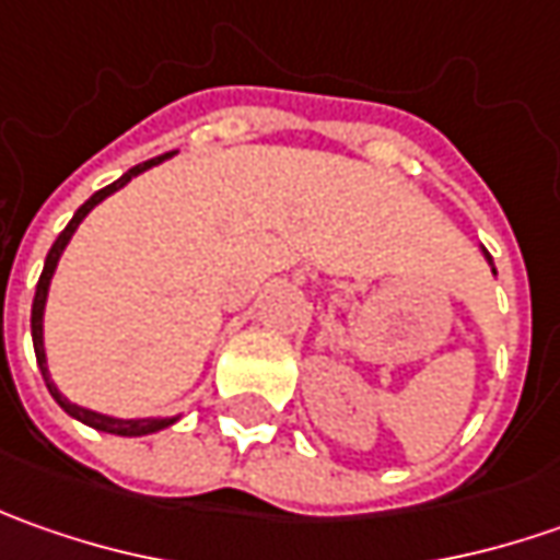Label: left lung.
<instances>
[{
  "mask_svg": "<svg viewBox=\"0 0 560 560\" xmlns=\"http://www.w3.org/2000/svg\"><path fill=\"white\" fill-rule=\"evenodd\" d=\"M480 248H483V246H480ZM483 258H486V261H489V268H492V273H495V265H492V255H489L486 248H483Z\"/></svg>",
  "mask_w": 560,
  "mask_h": 560,
  "instance_id": "obj_1",
  "label": "left lung"
}]
</instances>
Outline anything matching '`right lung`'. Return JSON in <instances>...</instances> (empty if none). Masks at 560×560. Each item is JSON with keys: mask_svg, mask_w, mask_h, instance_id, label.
<instances>
[{"mask_svg": "<svg viewBox=\"0 0 560 560\" xmlns=\"http://www.w3.org/2000/svg\"><path fill=\"white\" fill-rule=\"evenodd\" d=\"M174 152H167V155H159V159H149V162L137 164V167H130L124 177H118L115 184H108L105 189H98L93 192L86 202L80 205L74 211V218L68 221V226L58 233V240L49 248V255H46V265H43V273H39V283H36V295H33V308H31V336H33V352H36V364H39V371H43V380H46V389L52 393V398L80 423H86V427H93V430H102V433H115V436H149V433H159L164 427H171V423H177V418H112V415H102V411H93V408H83V405H77L71 398L61 396V389L52 383V376H49V361H46V342H43V317H46V299H49V287H52V277L55 268H58V261H61V252L68 248L71 243V236L77 233V226L83 224V218L96 208L98 202H105L112 192H118L124 186L130 184L133 177H140L142 171H149V167H155V164L167 162Z\"/></svg>", "mask_w": 560, "mask_h": 560, "instance_id": "obj_1", "label": "right lung"}]
</instances>
